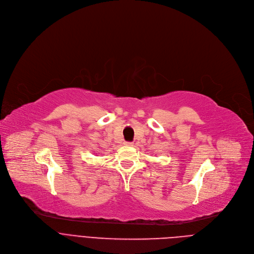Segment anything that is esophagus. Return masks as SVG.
<instances>
[{"instance_id": "34e87169", "label": "esophagus", "mask_w": 254, "mask_h": 254, "mask_svg": "<svg viewBox=\"0 0 254 254\" xmlns=\"http://www.w3.org/2000/svg\"><path fill=\"white\" fill-rule=\"evenodd\" d=\"M126 146H128V147H132L133 146V143H130V142H126L125 143Z\"/></svg>"}]
</instances>
